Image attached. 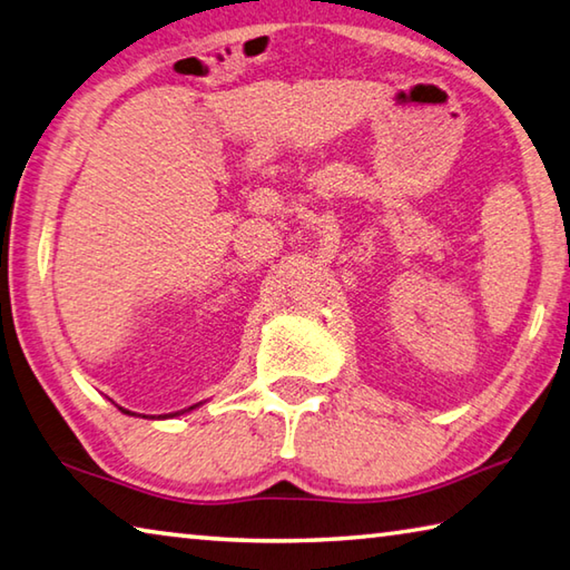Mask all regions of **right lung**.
<instances>
[{
	"instance_id": "add662e5",
	"label": "right lung",
	"mask_w": 570,
	"mask_h": 570,
	"mask_svg": "<svg viewBox=\"0 0 570 570\" xmlns=\"http://www.w3.org/2000/svg\"><path fill=\"white\" fill-rule=\"evenodd\" d=\"M191 409H194V406H191ZM121 411H124V409H121ZM124 413H129V411H124Z\"/></svg>"
}]
</instances>
